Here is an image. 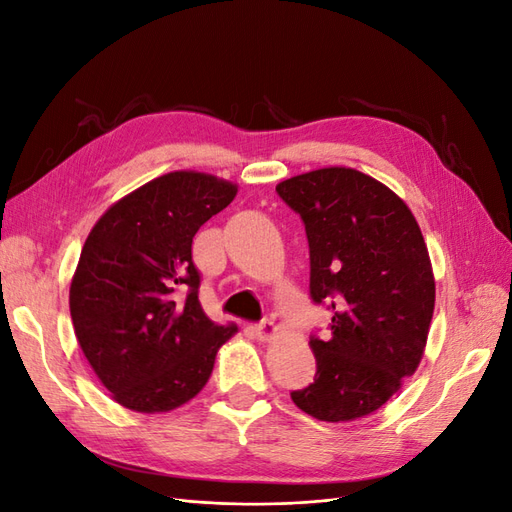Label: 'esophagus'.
Segmentation results:
<instances>
[{"label": "esophagus", "instance_id": "1", "mask_svg": "<svg viewBox=\"0 0 512 512\" xmlns=\"http://www.w3.org/2000/svg\"><path fill=\"white\" fill-rule=\"evenodd\" d=\"M256 335H258L260 342H269V339H273L277 335V327L271 320H265L256 327Z\"/></svg>", "mask_w": 512, "mask_h": 512}]
</instances>
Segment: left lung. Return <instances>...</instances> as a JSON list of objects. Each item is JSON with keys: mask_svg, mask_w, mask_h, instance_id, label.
Instances as JSON below:
<instances>
[{"mask_svg": "<svg viewBox=\"0 0 512 512\" xmlns=\"http://www.w3.org/2000/svg\"><path fill=\"white\" fill-rule=\"evenodd\" d=\"M301 215L309 292L333 309L312 337L316 378L294 406L327 423L374 414L423 359L436 280L423 232L391 188L356 168L327 166L275 185Z\"/></svg>", "mask_w": 512, "mask_h": 512, "instance_id": "1", "label": "left lung"}]
</instances>
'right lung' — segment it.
<instances>
[{
    "label": "right lung",
    "instance_id": "1",
    "mask_svg": "<svg viewBox=\"0 0 512 512\" xmlns=\"http://www.w3.org/2000/svg\"><path fill=\"white\" fill-rule=\"evenodd\" d=\"M237 183L173 170L108 207L70 284L74 335L119 406L156 414L194 399L237 324L200 307L192 239L235 200ZM179 289L188 295H177Z\"/></svg>",
    "mask_w": 512,
    "mask_h": 512
}]
</instances>
